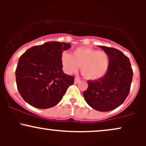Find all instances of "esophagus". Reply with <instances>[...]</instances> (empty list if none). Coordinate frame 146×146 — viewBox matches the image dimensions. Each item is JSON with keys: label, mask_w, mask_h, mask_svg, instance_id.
Wrapping results in <instances>:
<instances>
[{"label": "esophagus", "mask_w": 146, "mask_h": 146, "mask_svg": "<svg viewBox=\"0 0 146 146\" xmlns=\"http://www.w3.org/2000/svg\"><path fill=\"white\" fill-rule=\"evenodd\" d=\"M80 81V80L78 78H75V83H76V84L78 83Z\"/></svg>", "instance_id": "1"}]
</instances>
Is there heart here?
<instances>
[{
  "label": "heart",
  "instance_id": "1",
  "mask_svg": "<svg viewBox=\"0 0 146 146\" xmlns=\"http://www.w3.org/2000/svg\"><path fill=\"white\" fill-rule=\"evenodd\" d=\"M62 62L68 74L76 73L80 66V71L85 78L96 80L103 78L108 71L110 57L104 51L80 47L74 50L73 56L64 52L62 56Z\"/></svg>",
  "mask_w": 146,
  "mask_h": 146
}]
</instances>
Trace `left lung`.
Masks as SVG:
<instances>
[{
    "instance_id": "obj_1",
    "label": "left lung",
    "mask_w": 146,
    "mask_h": 146,
    "mask_svg": "<svg viewBox=\"0 0 146 146\" xmlns=\"http://www.w3.org/2000/svg\"><path fill=\"white\" fill-rule=\"evenodd\" d=\"M110 57L108 71L103 78L88 80L84 98L90 107L101 112L115 109L123 103L130 93L133 71L129 58L113 47L100 46Z\"/></svg>"
}]
</instances>
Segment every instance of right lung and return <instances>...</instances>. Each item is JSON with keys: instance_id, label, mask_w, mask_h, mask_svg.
<instances>
[{"instance_id": "obj_1", "label": "right lung", "mask_w": 146, "mask_h": 146, "mask_svg": "<svg viewBox=\"0 0 146 146\" xmlns=\"http://www.w3.org/2000/svg\"><path fill=\"white\" fill-rule=\"evenodd\" d=\"M70 47L69 43L47 42L32 46L20 57L16 85L25 102L35 108L46 109L61 101L75 80L62 69V52Z\"/></svg>"}]
</instances>
